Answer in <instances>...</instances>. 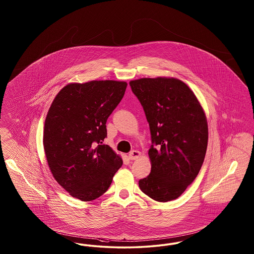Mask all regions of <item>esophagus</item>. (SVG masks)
Returning a JSON list of instances; mask_svg holds the SVG:
<instances>
[{
	"label": "esophagus",
	"instance_id": "1",
	"mask_svg": "<svg viewBox=\"0 0 254 254\" xmlns=\"http://www.w3.org/2000/svg\"><path fill=\"white\" fill-rule=\"evenodd\" d=\"M140 155H141L140 151L132 150V151L128 153V158H129V160H136V159H138L140 157Z\"/></svg>",
	"mask_w": 254,
	"mask_h": 254
}]
</instances>
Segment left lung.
Masks as SVG:
<instances>
[{"mask_svg":"<svg viewBox=\"0 0 254 254\" xmlns=\"http://www.w3.org/2000/svg\"><path fill=\"white\" fill-rule=\"evenodd\" d=\"M149 124L151 172L139 187L156 201L178 198L199 172L208 144L200 103L184 82L173 77L129 82Z\"/></svg>","mask_w":254,"mask_h":254,"instance_id":"8db88e82","label":"left lung"}]
</instances>
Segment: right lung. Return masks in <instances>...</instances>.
Wrapping results in <instances>:
<instances>
[{
    "instance_id": "1",
    "label": "right lung",
    "mask_w": 254,
    "mask_h": 254,
    "mask_svg": "<svg viewBox=\"0 0 254 254\" xmlns=\"http://www.w3.org/2000/svg\"><path fill=\"white\" fill-rule=\"evenodd\" d=\"M127 82L70 83L48 111L43 146L53 177L71 196L91 201L105 193L122 166L108 144L106 123L122 100Z\"/></svg>"
}]
</instances>
